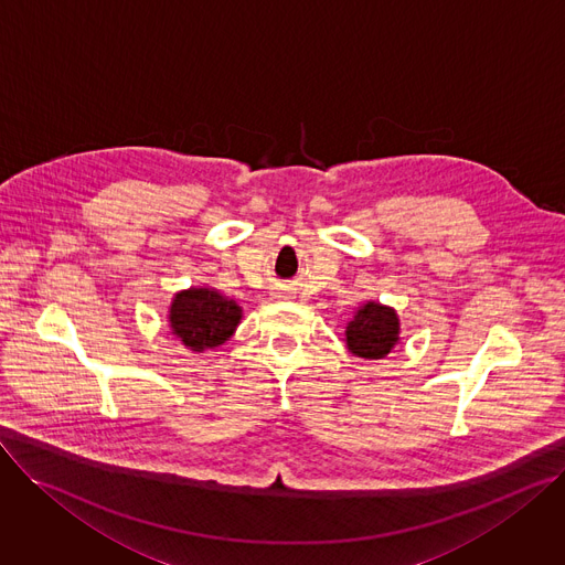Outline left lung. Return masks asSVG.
Segmentation results:
<instances>
[{
    "instance_id": "obj_1",
    "label": "left lung",
    "mask_w": 565,
    "mask_h": 565,
    "mask_svg": "<svg viewBox=\"0 0 565 565\" xmlns=\"http://www.w3.org/2000/svg\"><path fill=\"white\" fill-rule=\"evenodd\" d=\"M348 350L363 359H384L399 341L395 309L380 302H365L356 309L345 330Z\"/></svg>"
}]
</instances>
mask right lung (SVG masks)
I'll return each instance as SVG.
<instances>
[{
  "label": "right lung",
  "instance_id": "add662e5",
  "mask_svg": "<svg viewBox=\"0 0 565 565\" xmlns=\"http://www.w3.org/2000/svg\"><path fill=\"white\" fill-rule=\"evenodd\" d=\"M242 309L235 300L213 289H188L174 296L170 307L172 334L195 352L222 345L235 332Z\"/></svg>",
  "mask_w": 565,
  "mask_h": 565
}]
</instances>
